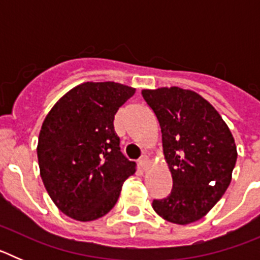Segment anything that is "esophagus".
Listing matches in <instances>:
<instances>
[{
	"mask_svg": "<svg viewBox=\"0 0 260 260\" xmlns=\"http://www.w3.org/2000/svg\"><path fill=\"white\" fill-rule=\"evenodd\" d=\"M139 165H141V168L143 169V171H146L147 168H148V162H150V158H148V156H142L141 158H139Z\"/></svg>",
	"mask_w": 260,
	"mask_h": 260,
	"instance_id": "1",
	"label": "esophagus"
}]
</instances>
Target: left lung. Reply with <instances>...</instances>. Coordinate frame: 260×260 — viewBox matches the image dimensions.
Masks as SVG:
<instances>
[{
    "label": "left lung",
    "mask_w": 260,
    "mask_h": 260,
    "mask_svg": "<svg viewBox=\"0 0 260 260\" xmlns=\"http://www.w3.org/2000/svg\"><path fill=\"white\" fill-rule=\"evenodd\" d=\"M161 127L162 152L173 187L153 201L158 216L173 224L198 221L220 201L232 181L237 147L219 112L191 89H142Z\"/></svg>",
    "instance_id": "1"
}]
</instances>
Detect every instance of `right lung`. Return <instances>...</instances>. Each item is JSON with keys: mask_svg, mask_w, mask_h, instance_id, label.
<instances>
[{"mask_svg": "<svg viewBox=\"0 0 260 260\" xmlns=\"http://www.w3.org/2000/svg\"><path fill=\"white\" fill-rule=\"evenodd\" d=\"M135 93L116 82H84L53 105L38 142L40 176L53 203L78 221L114 207L135 162L119 151L114 116Z\"/></svg>", "mask_w": 260, "mask_h": 260, "instance_id": "1", "label": "right lung"}]
</instances>
